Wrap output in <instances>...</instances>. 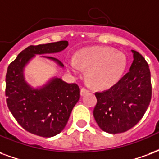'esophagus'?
Returning <instances> with one entry per match:
<instances>
[{"label": "esophagus", "instance_id": "esophagus-1", "mask_svg": "<svg viewBox=\"0 0 159 159\" xmlns=\"http://www.w3.org/2000/svg\"><path fill=\"white\" fill-rule=\"evenodd\" d=\"M89 89H85V88H83V89H81V95L83 96V95L86 94V93H89Z\"/></svg>", "mask_w": 159, "mask_h": 159}]
</instances>
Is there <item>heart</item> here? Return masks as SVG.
<instances>
[{
    "label": "heart",
    "mask_w": 159,
    "mask_h": 159,
    "mask_svg": "<svg viewBox=\"0 0 159 159\" xmlns=\"http://www.w3.org/2000/svg\"><path fill=\"white\" fill-rule=\"evenodd\" d=\"M89 69V76L97 88L106 89L116 84L120 78L125 66V56L109 47H93L81 51L77 62L71 61L70 68L79 73L81 66Z\"/></svg>",
    "instance_id": "1"
}]
</instances>
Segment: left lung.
Wrapping results in <instances>:
<instances>
[{"mask_svg":"<svg viewBox=\"0 0 159 159\" xmlns=\"http://www.w3.org/2000/svg\"><path fill=\"white\" fill-rule=\"evenodd\" d=\"M130 70L110 89L95 93L93 116L98 126L110 134L122 133L136 125L148 108L152 98L148 62L136 51Z\"/></svg>","mask_w":159,"mask_h":159,"instance_id":"left-lung-1","label":"left lung"}]
</instances>
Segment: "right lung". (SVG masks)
I'll use <instances>...</instances> for the list:
<instances>
[{
  "label": "right lung",
  "instance_id": "1",
  "mask_svg": "<svg viewBox=\"0 0 159 159\" xmlns=\"http://www.w3.org/2000/svg\"><path fill=\"white\" fill-rule=\"evenodd\" d=\"M68 41L30 45L8 66L6 75L7 103L17 123L30 133L51 137L61 132L67 123L73 107L80 98V89L76 83H67L54 78L43 88L34 89L26 83L23 68L35 55L61 51ZM64 65L52 56H43Z\"/></svg>",
  "mask_w": 159,
  "mask_h": 159
}]
</instances>
